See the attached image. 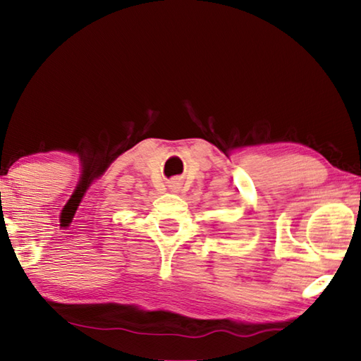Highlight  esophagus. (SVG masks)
<instances>
[{
    "mask_svg": "<svg viewBox=\"0 0 361 361\" xmlns=\"http://www.w3.org/2000/svg\"><path fill=\"white\" fill-rule=\"evenodd\" d=\"M169 189H171V190H172V192H178V190H180V185H178V183H175V181H172V183H171V185H169Z\"/></svg>",
    "mask_w": 361,
    "mask_h": 361,
    "instance_id": "34e87169",
    "label": "esophagus"
}]
</instances>
